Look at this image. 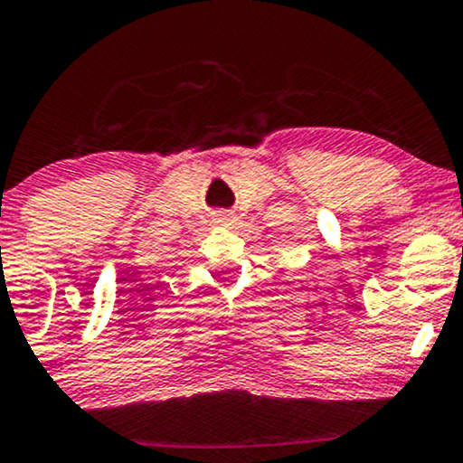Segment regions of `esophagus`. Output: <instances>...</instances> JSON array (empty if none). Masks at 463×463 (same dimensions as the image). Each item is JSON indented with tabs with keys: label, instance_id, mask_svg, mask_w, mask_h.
Wrapping results in <instances>:
<instances>
[{
	"label": "esophagus",
	"instance_id": "1",
	"mask_svg": "<svg viewBox=\"0 0 463 463\" xmlns=\"http://www.w3.org/2000/svg\"><path fill=\"white\" fill-rule=\"evenodd\" d=\"M237 224V220L235 217H232L231 213H220V215H215V226H220V228H232Z\"/></svg>",
	"mask_w": 463,
	"mask_h": 463
}]
</instances>
